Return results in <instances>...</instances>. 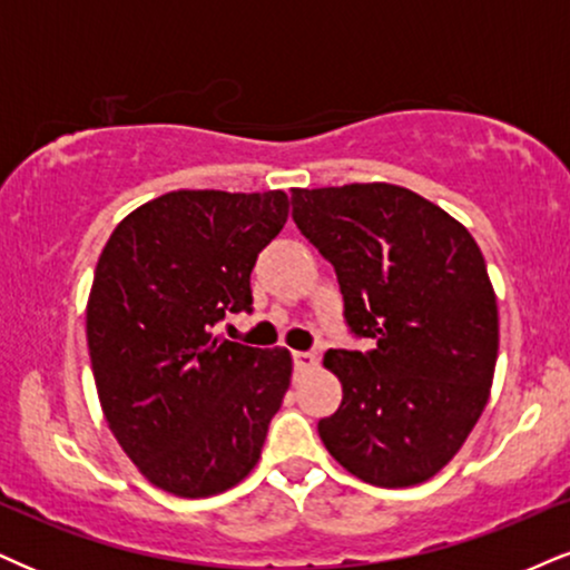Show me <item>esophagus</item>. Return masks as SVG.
Instances as JSON below:
<instances>
[{
	"label": "esophagus",
	"instance_id": "34e87169",
	"mask_svg": "<svg viewBox=\"0 0 570 570\" xmlns=\"http://www.w3.org/2000/svg\"><path fill=\"white\" fill-rule=\"evenodd\" d=\"M292 361H294V372L297 374H307L318 366V358H315L313 353H294Z\"/></svg>",
	"mask_w": 570,
	"mask_h": 570
}]
</instances>
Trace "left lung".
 I'll list each match as a JSON object with an SVG mask.
<instances>
[{
  "mask_svg": "<svg viewBox=\"0 0 570 570\" xmlns=\"http://www.w3.org/2000/svg\"><path fill=\"white\" fill-rule=\"evenodd\" d=\"M292 217L337 271L345 321L374 351H328L342 403L318 422L363 483L430 481L481 420L499 311L481 246L459 219L390 183L294 188Z\"/></svg>",
  "mask_w": 570,
  "mask_h": 570,
  "instance_id": "8db88e82",
  "label": "left lung"
}]
</instances>
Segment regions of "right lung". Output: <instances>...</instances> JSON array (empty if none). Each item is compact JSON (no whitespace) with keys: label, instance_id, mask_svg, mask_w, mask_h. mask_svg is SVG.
Masks as SVG:
<instances>
[{"label":"right lung","instance_id":"right-lung-1","mask_svg":"<svg viewBox=\"0 0 570 570\" xmlns=\"http://www.w3.org/2000/svg\"><path fill=\"white\" fill-rule=\"evenodd\" d=\"M286 217L284 190H173L129 212L102 246L87 299L95 387L156 489L215 497L255 470L292 355L215 337V326L252 311V267Z\"/></svg>","mask_w":570,"mask_h":570}]
</instances>
